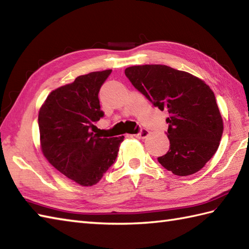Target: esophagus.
<instances>
[{"instance_id": "obj_1", "label": "esophagus", "mask_w": 249, "mask_h": 249, "mask_svg": "<svg viewBox=\"0 0 249 249\" xmlns=\"http://www.w3.org/2000/svg\"><path fill=\"white\" fill-rule=\"evenodd\" d=\"M149 135H150V131L147 130L146 128H140L139 133L136 134L135 136L138 137V138H142V139H143V138H146V137L149 136Z\"/></svg>"}]
</instances>
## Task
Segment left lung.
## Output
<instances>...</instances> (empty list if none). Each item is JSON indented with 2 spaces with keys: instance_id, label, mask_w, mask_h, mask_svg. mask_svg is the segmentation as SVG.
<instances>
[{
  "instance_id": "left-lung-1",
  "label": "left lung",
  "mask_w": 249,
  "mask_h": 249,
  "mask_svg": "<svg viewBox=\"0 0 249 249\" xmlns=\"http://www.w3.org/2000/svg\"><path fill=\"white\" fill-rule=\"evenodd\" d=\"M125 76L154 107L169 112L170 147L158 162L179 177L202 169L217 151L224 129L212 89L199 78L167 65L131 66Z\"/></svg>"
}]
</instances>
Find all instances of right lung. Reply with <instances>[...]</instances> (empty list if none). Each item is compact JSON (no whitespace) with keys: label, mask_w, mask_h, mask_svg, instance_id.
Segmentation results:
<instances>
[{"label":"right lung","mask_w":249,"mask_h":249,"mask_svg":"<svg viewBox=\"0 0 249 249\" xmlns=\"http://www.w3.org/2000/svg\"><path fill=\"white\" fill-rule=\"evenodd\" d=\"M111 70L79 76L71 84L52 91L38 114L40 144L56 170L82 186L99 182L113 165L124 137L106 138L95 134L105 115L98 93Z\"/></svg>","instance_id":"add662e5"}]
</instances>
